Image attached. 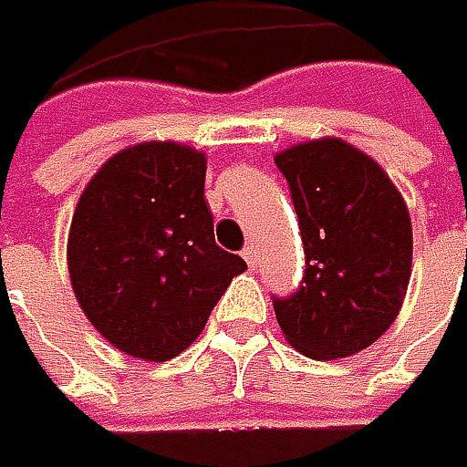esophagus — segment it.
I'll return each instance as SVG.
<instances>
[{
    "label": "esophagus",
    "instance_id": "obj_1",
    "mask_svg": "<svg viewBox=\"0 0 467 467\" xmlns=\"http://www.w3.org/2000/svg\"><path fill=\"white\" fill-rule=\"evenodd\" d=\"M243 259L248 261V266H256V248L254 245H245L243 248Z\"/></svg>",
    "mask_w": 467,
    "mask_h": 467
}]
</instances>
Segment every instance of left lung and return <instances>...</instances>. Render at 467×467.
I'll list each match as a JSON object with an SVG mask.
<instances>
[{"instance_id":"1","label":"left lung","mask_w":467,"mask_h":467,"mask_svg":"<svg viewBox=\"0 0 467 467\" xmlns=\"http://www.w3.org/2000/svg\"><path fill=\"white\" fill-rule=\"evenodd\" d=\"M288 179L306 269L296 293L272 298L293 348L338 359L375 343L397 319L412 272L404 198L370 155L315 140L275 158Z\"/></svg>"}]
</instances>
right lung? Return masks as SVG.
<instances>
[{
	"mask_svg": "<svg viewBox=\"0 0 467 467\" xmlns=\"http://www.w3.org/2000/svg\"><path fill=\"white\" fill-rule=\"evenodd\" d=\"M203 182V152L145 142L113 155L73 211V293L99 336L131 357L182 354L245 269L213 240Z\"/></svg>",
	"mask_w": 467,
	"mask_h": 467,
	"instance_id": "1",
	"label": "right lung"
}]
</instances>
